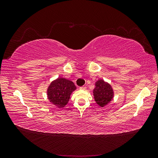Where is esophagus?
I'll return each instance as SVG.
<instances>
[{
    "instance_id": "obj_1",
    "label": "esophagus",
    "mask_w": 158,
    "mask_h": 158,
    "mask_svg": "<svg viewBox=\"0 0 158 158\" xmlns=\"http://www.w3.org/2000/svg\"><path fill=\"white\" fill-rule=\"evenodd\" d=\"M80 89H86V88H85V86H81V87H80Z\"/></svg>"
}]
</instances>
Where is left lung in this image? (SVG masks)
I'll list each match as a JSON object with an SVG mask.
<instances>
[{
    "mask_svg": "<svg viewBox=\"0 0 158 158\" xmlns=\"http://www.w3.org/2000/svg\"><path fill=\"white\" fill-rule=\"evenodd\" d=\"M93 93L95 101L102 107L111 102L113 97V91L111 86L102 80H99L95 83V88Z\"/></svg>",
    "mask_w": 158,
    "mask_h": 158,
    "instance_id": "1",
    "label": "left lung"
}]
</instances>
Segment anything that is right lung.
<instances>
[{
    "mask_svg": "<svg viewBox=\"0 0 158 158\" xmlns=\"http://www.w3.org/2000/svg\"><path fill=\"white\" fill-rule=\"evenodd\" d=\"M74 84L63 78H59L51 82L47 89L49 101L59 108L64 107L69 101L71 93L76 89Z\"/></svg>",
    "mask_w": 158,
    "mask_h": 158,
    "instance_id": "add662e5",
    "label": "right lung"
}]
</instances>
